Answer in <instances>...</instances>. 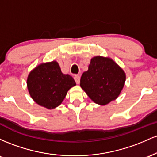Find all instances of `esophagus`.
<instances>
[{
  "label": "esophagus",
  "mask_w": 157,
  "mask_h": 157,
  "mask_svg": "<svg viewBox=\"0 0 157 157\" xmlns=\"http://www.w3.org/2000/svg\"><path fill=\"white\" fill-rule=\"evenodd\" d=\"M74 78H75V82H76L77 84L80 83V77L79 76V75H75V77H74Z\"/></svg>",
  "instance_id": "obj_1"
}]
</instances>
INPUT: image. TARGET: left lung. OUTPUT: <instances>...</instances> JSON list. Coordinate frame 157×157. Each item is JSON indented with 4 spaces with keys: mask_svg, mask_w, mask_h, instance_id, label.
<instances>
[{
    "mask_svg": "<svg viewBox=\"0 0 157 157\" xmlns=\"http://www.w3.org/2000/svg\"><path fill=\"white\" fill-rule=\"evenodd\" d=\"M125 82V73L112 59L96 56L82 75L80 86L93 102L105 105L117 98Z\"/></svg>",
    "mask_w": 157,
    "mask_h": 157,
    "instance_id": "8db88e82",
    "label": "left lung"
}]
</instances>
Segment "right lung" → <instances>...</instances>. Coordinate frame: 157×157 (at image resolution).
I'll return each instance as SVG.
<instances>
[{
    "label": "right lung",
    "mask_w": 157,
    "mask_h": 157,
    "mask_svg": "<svg viewBox=\"0 0 157 157\" xmlns=\"http://www.w3.org/2000/svg\"><path fill=\"white\" fill-rule=\"evenodd\" d=\"M76 82L69 75L61 72L56 61L41 63L34 68L27 78V88L36 103L53 109L63 101L68 91Z\"/></svg>",
    "instance_id": "obj_1"
}]
</instances>
